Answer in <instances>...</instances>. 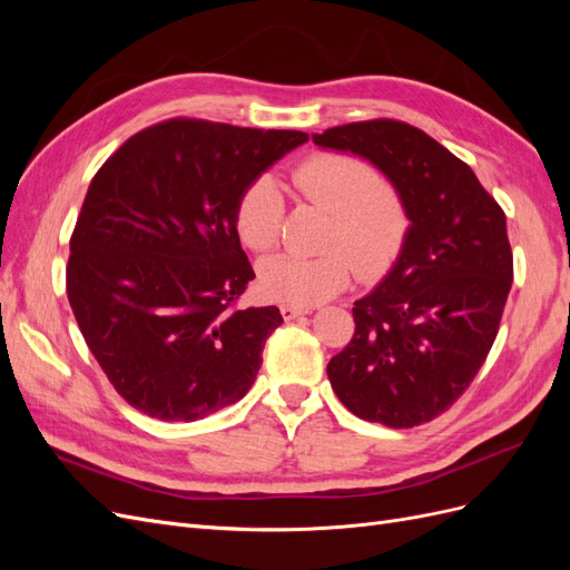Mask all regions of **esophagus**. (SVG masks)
I'll list each match as a JSON object with an SVG mask.
<instances>
[{
  "label": "esophagus",
  "instance_id": "1",
  "mask_svg": "<svg viewBox=\"0 0 570 570\" xmlns=\"http://www.w3.org/2000/svg\"><path fill=\"white\" fill-rule=\"evenodd\" d=\"M281 314H283V318L285 321H292V318H299V316H306V314H312V308H302V306H289V304H283L281 306Z\"/></svg>",
  "mask_w": 570,
  "mask_h": 570
}]
</instances>
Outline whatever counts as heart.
I'll return each mask as SVG.
<instances>
[{
	"label": "heart",
	"mask_w": 570,
	"mask_h": 570,
	"mask_svg": "<svg viewBox=\"0 0 570 570\" xmlns=\"http://www.w3.org/2000/svg\"><path fill=\"white\" fill-rule=\"evenodd\" d=\"M292 183L302 197L333 214L325 237L331 252L264 258L256 268L264 297L306 308L347 287L354 266L364 278H375L392 266L404 245L409 216L400 195L377 183L371 164L350 154L316 151L292 170ZM283 216L285 199L271 176L254 178L235 204L237 235L254 252H268L278 243Z\"/></svg>",
	"instance_id": "heart-1"
}]
</instances>
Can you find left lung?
I'll return each instance as SVG.
<instances>
[{
  "mask_svg": "<svg viewBox=\"0 0 570 570\" xmlns=\"http://www.w3.org/2000/svg\"><path fill=\"white\" fill-rule=\"evenodd\" d=\"M312 137L373 164L409 216L396 262L354 302V337L327 377L358 419L433 421L471 385L497 337L513 281L507 216L471 166L409 124L377 118Z\"/></svg>",
  "mask_w": 570,
  "mask_h": 570,
  "instance_id": "8db88e82",
  "label": "left lung"
}]
</instances>
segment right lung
<instances>
[{"instance_id":"right-lung-1","label":"right lung","mask_w":570,"mask_h":570,"mask_svg":"<svg viewBox=\"0 0 570 570\" xmlns=\"http://www.w3.org/2000/svg\"><path fill=\"white\" fill-rule=\"evenodd\" d=\"M306 140L174 118L132 135L97 170L66 292L97 364L137 411L199 421L254 385L283 316L278 306L233 308L254 278L235 204Z\"/></svg>"}]
</instances>
